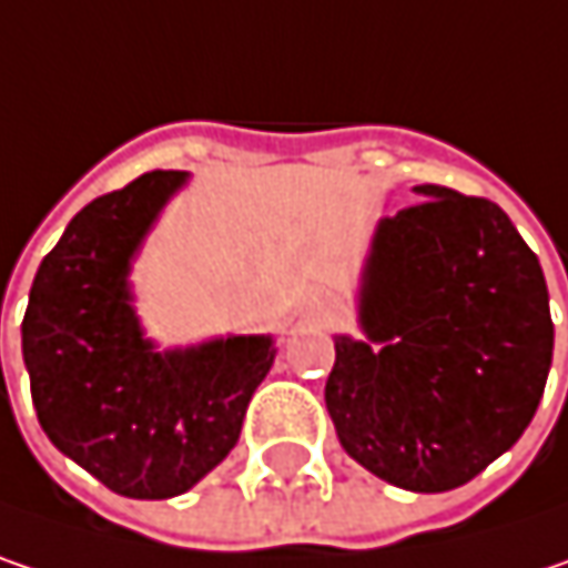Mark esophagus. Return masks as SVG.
I'll list each match as a JSON object with an SVG mask.
<instances>
[{"instance_id": "obj_1", "label": "esophagus", "mask_w": 568, "mask_h": 568, "mask_svg": "<svg viewBox=\"0 0 568 568\" xmlns=\"http://www.w3.org/2000/svg\"><path fill=\"white\" fill-rule=\"evenodd\" d=\"M316 316H320V320H329V304H326V301L316 304Z\"/></svg>"}]
</instances>
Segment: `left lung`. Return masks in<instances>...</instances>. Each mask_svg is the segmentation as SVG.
<instances>
[{"instance_id": "left-lung-1", "label": "left lung", "mask_w": 568, "mask_h": 568, "mask_svg": "<svg viewBox=\"0 0 568 568\" xmlns=\"http://www.w3.org/2000/svg\"><path fill=\"white\" fill-rule=\"evenodd\" d=\"M378 220L362 267V339L336 336L326 410L387 485L471 481L530 426L552 365L544 267L507 213L424 183Z\"/></svg>"}]
</instances>
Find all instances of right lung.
<instances>
[{"mask_svg":"<svg viewBox=\"0 0 568 568\" xmlns=\"http://www.w3.org/2000/svg\"><path fill=\"white\" fill-rule=\"evenodd\" d=\"M186 171H151L87 203L34 274L21 355L38 424L115 495L190 491L239 443L271 336L158 348L135 313L132 262Z\"/></svg>","mask_w":568,"mask_h":568,"instance_id":"1","label":"right lung"}]
</instances>
